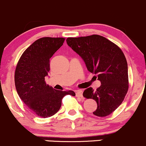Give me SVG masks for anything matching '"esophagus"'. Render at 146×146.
Here are the masks:
<instances>
[{
    "mask_svg": "<svg viewBox=\"0 0 146 146\" xmlns=\"http://www.w3.org/2000/svg\"><path fill=\"white\" fill-rule=\"evenodd\" d=\"M76 96L77 97H80V98H82L83 97V94H82V90H78L76 91Z\"/></svg>",
    "mask_w": 146,
    "mask_h": 146,
    "instance_id": "34e87169",
    "label": "esophagus"
}]
</instances>
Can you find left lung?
<instances>
[{
  "instance_id": "1",
  "label": "left lung",
  "mask_w": 146,
  "mask_h": 146,
  "mask_svg": "<svg viewBox=\"0 0 146 146\" xmlns=\"http://www.w3.org/2000/svg\"><path fill=\"white\" fill-rule=\"evenodd\" d=\"M66 43L101 83L96 91L89 87L83 92L84 97L97 102L93 113L100 117L108 116L122 103L128 90L127 63L123 51L98 35L68 37Z\"/></svg>"
}]
</instances>
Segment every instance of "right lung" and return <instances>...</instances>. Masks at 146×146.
Segmentation results:
<instances>
[{
  "instance_id": "1",
  "label": "right lung",
  "mask_w": 146,
  "mask_h": 146,
  "mask_svg": "<svg viewBox=\"0 0 146 146\" xmlns=\"http://www.w3.org/2000/svg\"><path fill=\"white\" fill-rule=\"evenodd\" d=\"M64 38L43 37L24 51L14 75L16 89L20 98L33 113L42 118L55 114L66 95L76 96L73 91H59L46 84L50 70V60Z\"/></svg>"
}]
</instances>
